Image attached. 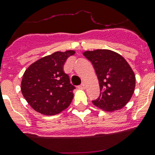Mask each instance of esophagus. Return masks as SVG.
<instances>
[{
    "label": "esophagus",
    "instance_id": "obj_1",
    "mask_svg": "<svg viewBox=\"0 0 155 155\" xmlns=\"http://www.w3.org/2000/svg\"><path fill=\"white\" fill-rule=\"evenodd\" d=\"M79 88H80V89H85V88H86V84H85L84 83H82V84L79 86Z\"/></svg>",
    "mask_w": 155,
    "mask_h": 155
}]
</instances>
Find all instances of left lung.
Returning a JSON list of instances; mask_svg holds the SVG:
<instances>
[{"label": "left lung", "instance_id": "1", "mask_svg": "<svg viewBox=\"0 0 155 155\" xmlns=\"http://www.w3.org/2000/svg\"><path fill=\"white\" fill-rule=\"evenodd\" d=\"M83 54L92 62L99 80L101 94L93 104L107 112L124 108L131 99L136 84L134 72L127 61L110 50L86 51Z\"/></svg>", "mask_w": 155, "mask_h": 155}]
</instances>
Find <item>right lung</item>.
Instances as JSON below:
<instances>
[{"mask_svg":"<svg viewBox=\"0 0 155 155\" xmlns=\"http://www.w3.org/2000/svg\"><path fill=\"white\" fill-rule=\"evenodd\" d=\"M75 53L71 50L56 51L35 61L25 71L21 90L36 112L47 116L56 115L70 105L75 87L63 71V65Z\"/></svg>","mask_w":155,"mask_h":155,"instance_id":"add662e5","label":"right lung"}]
</instances>
